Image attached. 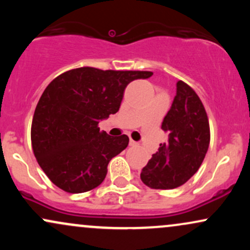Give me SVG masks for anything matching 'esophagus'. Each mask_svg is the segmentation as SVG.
<instances>
[{
	"mask_svg": "<svg viewBox=\"0 0 250 250\" xmlns=\"http://www.w3.org/2000/svg\"><path fill=\"white\" fill-rule=\"evenodd\" d=\"M129 145H130V146H133V147H135V146H137V145H139V143H137V142H135L134 140H131V139H130V142H129Z\"/></svg>",
	"mask_w": 250,
	"mask_h": 250,
	"instance_id": "1",
	"label": "esophagus"
}]
</instances>
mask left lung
Segmentation results:
<instances>
[{"label": "left lung", "instance_id": "obj_1", "mask_svg": "<svg viewBox=\"0 0 250 250\" xmlns=\"http://www.w3.org/2000/svg\"><path fill=\"white\" fill-rule=\"evenodd\" d=\"M162 129L169 133L168 142L160 145L142 169L141 180L151 189H174L199 170L210 142L205 105L194 89L181 80Z\"/></svg>", "mask_w": 250, "mask_h": 250}]
</instances>
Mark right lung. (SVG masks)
Returning a JSON list of instances; mask_svg holds the SVG:
<instances>
[{
    "instance_id": "1",
    "label": "right lung",
    "mask_w": 250,
    "mask_h": 250,
    "mask_svg": "<svg viewBox=\"0 0 250 250\" xmlns=\"http://www.w3.org/2000/svg\"><path fill=\"white\" fill-rule=\"evenodd\" d=\"M151 71L76 68L62 73L44 89L31 122V147L51 182L71 194L100 186L108 163L127 148L129 137L109 136L100 120L119 111L131 81Z\"/></svg>"
}]
</instances>
